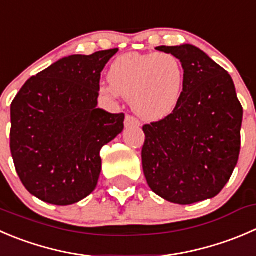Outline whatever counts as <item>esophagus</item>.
Masks as SVG:
<instances>
[{
	"label": "esophagus",
	"instance_id": "1",
	"mask_svg": "<svg viewBox=\"0 0 256 256\" xmlns=\"http://www.w3.org/2000/svg\"><path fill=\"white\" fill-rule=\"evenodd\" d=\"M131 126H140V122L134 116L128 115L125 118V128H131Z\"/></svg>",
	"mask_w": 256,
	"mask_h": 256
}]
</instances>
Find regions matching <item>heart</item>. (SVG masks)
Returning a JSON list of instances; mask_svg holds the SVG:
<instances>
[{
	"label": "heart",
	"instance_id": "heart-1",
	"mask_svg": "<svg viewBox=\"0 0 256 256\" xmlns=\"http://www.w3.org/2000/svg\"><path fill=\"white\" fill-rule=\"evenodd\" d=\"M110 85L100 91L108 98H128L138 118L160 121L170 116L180 104L185 88V68L172 54H126L111 64Z\"/></svg>",
	"mask_w": 256,
	"mask_h": 256
}]
</instances>
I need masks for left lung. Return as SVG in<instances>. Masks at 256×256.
<instances>
[{"instance_id":"1","label":"left lung","mask_w":256,"mask_h":256,"mask_svg":"<svg viewBox=\"0 0 256 256\" xmlns=\"http://www.w3.org/2000/svg\"><path fill=\"white\" fill-rule=\"evenodd\" d=\"M185 68V88L176 110L142 128L144 175L151 190L174 204L216 196L236 166L242 108L232 78L192 44L158 46Z\"/></svg>"}]
</instances>
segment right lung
<instances>
[{
  "label": "right lung",
  "mask_w": 256,
  "mask_h": 256,
  "mask_svg": "<svg viewBox=\"0 0 256 256\" xmlns=\"http://www.w3.org/2000/svg\"><path fill=\"white\" fill-rule=\"evenodd\" d=\"M118 51L64 57L28 78L12 101V158L37 199L65 206L95 190L101 148L124 130V114L98 108L101 72Z\"/></svg>",
  "instance_id": "obj_1"
}]
</instances>
